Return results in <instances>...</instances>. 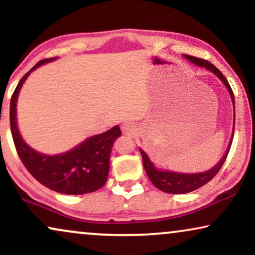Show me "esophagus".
<instances>
[{
    "label": "esophagus",
    "mask_w": 255,
    "mask_h": 255,
    "mask_svg": "<svg viewBox=\"0 0 255 255\" xmlns=\"http://www.w3.org/2000/svg\"><path fill=\"white\" fill-rule=\"evenodd\" d=\"M122 131H123V133H125L127 135H133L135 132H137V128L134 127L132 123H124L122 125Z\"/></svg>",
    "instance_id": "34e87169"
}]
</instances>
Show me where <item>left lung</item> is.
Instances as JSON below:
<instances>
[{"instance_id":"left-lung-1","label":"left lung","mask_w":255,"mask_h":255,"mask_svg":"<svg viewBox=\"0 0 255 255\" xmlns=\"http://www.w3.org/2000/svg\"><path fill=\"white\" fill-rule=\"evenodd\" d=\"M188 60H190L194 64H196L197 66H201V67H205L208 71H210L218 76L219 79L222 80V82L224 83L226 88H228L230 95H231V100L233 104H235V95H233V92L230 87L228 80L224 75L222 74V72L219 69L209 62L204 59H200L196 57H191V55H187L184 54ZM235 121H236V111H235V118H233V125H235ZM235 130V128H233ZM235 133V131H233ZM233 133L231 137V141L228 146V149H226V153L223 156L221 161H219L217 165H216L214 168L209 169L208 172H203V173H196V174H182V173H175V172H168V170H161V169H156L154 165L151 162V160L148 159V156L146 153L140 149V154L142 156V163H144V168L146 170V174H147L148 179L151 180V182L154 184V186L158 188V189L165 191V193L168 194H186V193H190V191H194L201 188L202 186H204L205 183H208L209 181H211L214 179V176L219 172V169L222 168L223 163L225 162L226 156L229 154L230 148H231V144L233 140Z\"/></svg>"}]
</instances>
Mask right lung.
<instances>
[{
	"label": "right lung",
	"mask_w": 255,
	"mask_h": 255,
	"mask_svg": "<svg viewBox=\"0 0 255 255\" xmlns=\"http://www.w3.org/2000/svg\"><path fill=\"white\" fill-rule=\"evenodd\" d=\"M55 58L37 62L20 79L10 101V128L16 151L29 173L43 186L67 195H82L99 190L107 182L110 153L122 134L120 127L93 135L71 151L57 155H45L31 148L20 137L16 121V103L24 81L33 69Z\"/></svg>",
	"instance_id": "add662e5"
}]
</instances>
